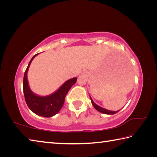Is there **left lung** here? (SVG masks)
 Here are the masks:
<instances>
[{
  "label": "left lung",
  "mask_w": 157,
  "mask_h": 157,
  "mask_svg": "<svg viewBox=\"0 0 157 157\" xmlns=\"http://www.w3.org/2000/svg\"><path fill=\"white\" fill-rule=\"evenodd\" d=\"M90 99H91V103H92L93 106H94V108L97 111H99V112H100V113H104V114H109V115H112V114H115L117 112H118V111H110V110L105 109L101 107H100V106H98V105L95 104V103L94 102V101H93L91 96H90Z\"/></svg>",
  "instance_id": "left-lung-1"
}]
</instances>
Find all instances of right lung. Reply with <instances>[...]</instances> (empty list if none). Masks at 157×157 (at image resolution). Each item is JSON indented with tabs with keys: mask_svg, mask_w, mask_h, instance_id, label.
Returning <instances> with one entry per match:
<instances>
[{
	"mask_svg": "<svg viewBox=\"0 0 157 157\" xmlns=\"http://www.w3.org/2000/svg\"><path fill=\"white\" fill-rule=\"evenodd\" d=\"M38 54L34 55L29 62L23 77V94L26 104L30 109L36 115L50 118L55 116L61 110L64 103L65 97L69 89L75 83L77 78H73L65 82L56 91L46 96H40L34 94L29 86L28 71L32 61Z\"/></svg>",
	"mask_w": 157,
	"mask_h": 157,
	"instance_id": "right-lung-1",
	"label": "right lung"
}]
</instances>
